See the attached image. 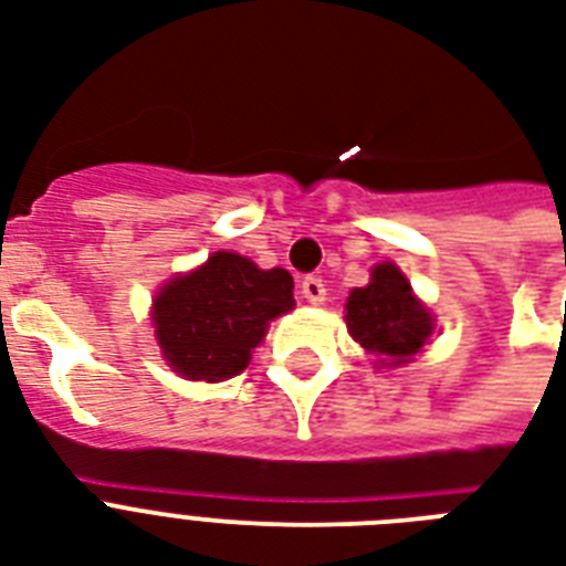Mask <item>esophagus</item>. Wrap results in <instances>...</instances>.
Wrapping results in <instances>:
<instances>
[{
	"mask_svg": "<svg viewBox=\"0 0 566 566\" xmlns=\"http://www.w3.org/2000/svg\"><path fill=\"white\" fill-rule=\"evenodd\" d=\"M302 296L311 302V305H323L326 302V282L319 275H305L302 279Z\"/></svg>",
	"mask_w": 566,
	"mask_h": 566,
	"instance_id": "esophagus-1",
	"label": "esophagus"
}]
</instances>
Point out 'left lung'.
I'll return each mask as SVG.
<instances>
[{
  "label": "left lung",
  "mask_w": 566,
  "mask_h": 566,
  "mask_svg": "<svg viewBox=\"0 0 566 566\" xmlns=\"http://www.w3.org/2000/svg\"><path fill=\"white\" fill-rule=\"evenodd\" d=\"M349 335L381 364H408L431 335V314L413 300L411 284L394 264H378L367 287L346 302Z\"/></svg>",
  "instance_id": "1"
}]
</instances>
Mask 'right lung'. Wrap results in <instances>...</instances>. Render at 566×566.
<instances>
[{
  "label": "right lung",
  "mask_w": 566,
  "mask_h": 566,
  "mask_svg": "<svg viewBox=\"0 0 566 566\" xmlns=\"http://www.w3.org/2000/svg\"><path fill=\"white\" fill-rule=\"evenodd\" d=\"M293 305L287 270H258L249 258L213 252L155 300V335L172 370L193 381H222L247 370L270 319Z\"/></svg>",
  "instance_id": "1"
}]
</instances>
